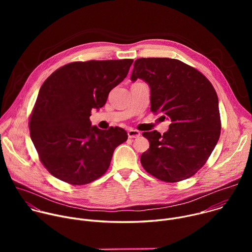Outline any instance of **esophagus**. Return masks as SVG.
Instances as JSON below:
<instances>
[{"label":"esophagus","instance_id":"1","mask_svg":"<svg viewBox=\"0 0 252 252\" xmlns=\"http://www.w3.org/2000/svg\"><path fill=\"white\" fill-rule=\"evenodd\" d=\"M127 135H128V138H136L140 135V132L135 129H129L127 131Z\"/></svg>","mask_w":252,"mask_h":252}]
</instances>
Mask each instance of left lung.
<instances>
[{
	"label": "left lung",
	"mask_w": 252,
	"mask_h": 252,
	"mask_svg": "<svg viewBox=\"0 0 252 252\" xmlns=\"http://www.w3.org/2000/svg\"><path fill=\"white\" fill-rule=\"evenodd\" d=\"M137 79L151 88V111L170 122L162 135L157 130L142 133L150 141L140 157L143 168L165 183L192 176L220 135L217 92L196 68L168 58L137 59L130 80Z\"/></svg>",
	"instance_id": "1"
}]
</instances>
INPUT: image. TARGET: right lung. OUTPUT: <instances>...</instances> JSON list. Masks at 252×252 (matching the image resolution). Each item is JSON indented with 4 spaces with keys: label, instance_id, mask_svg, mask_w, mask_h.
I'll return each instance as SVG.
<instances>
[{
    "label": "right lung",
    "instance_id": "right-lung-1",
    "mask_svg": "<svg viewBox=\"0 0 252 252\" xmlns=\"http://www.w3.org/2000/svg\"><path fill=\"white\" fill-rule=\"evenodd\" d=\"M133 60L74 62L55 70L40 89L30 118V134L51 174L73 186L90 184L109 168L122 127L92 126L93 109L126 77Z\"/></svg>",
    "mask_w": 252,
    "mask_h": 252
}]
</instances>
